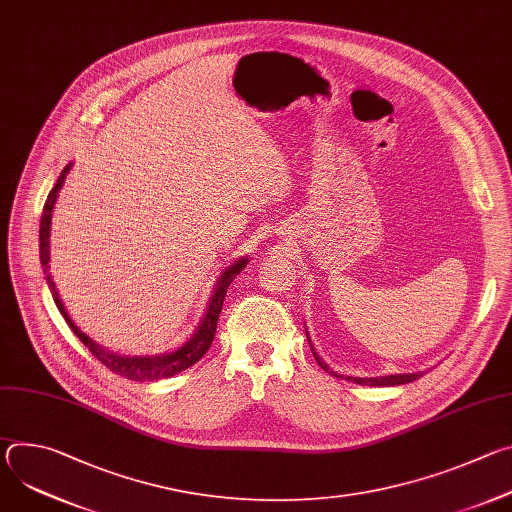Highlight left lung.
<instances>
[{"label": "left lung", "mask_w": 512, "mask_h": 512, "mask_svg": "<svg viewBox=\"0 0 512 512\" xmlns=\"http://www.w3.org/2000/svg\"><path fill=\"white\" fill-rule=\"evenodd\" d=\"M306 336H308V342H310V348H312V352H314V358L318 360V364L320 367L326 371V373H330L332 377H342V375H338L336 371H332L328 364L322 360V356L314 350V344H312V340H310V334H308V330H306ZM423 373H403V375H385V377H346L348 381H354V383H358V385H369V387H395V385H405V383H413V381H417L419 377H421Z\"/></svg>", "instance_id": "left-lung-1"}]
</instances>
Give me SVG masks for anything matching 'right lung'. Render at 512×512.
<instances>
[{"instance_id": "obj_1", "label": "right lung", "mask_w": 512, "mask_h": 512, "mask_svg": "<svg viewBox=\"0 0 512 512\" xmlns=\"http://www.w3.org/2000/svg\"><path fill=\"white\" fill-rule=\"evenodd\" d=\"M72 164H66V168L60 172L54 188L50 190L46 202H44V208H42V218H40V263H42V269H44V275H46V283H48V289L50 294L54 298V304L58 308V312L62 314V318L66 320L68 328L75 332L79 336V340L93 352V356H97L105 367L121 377H127L131 381H158V379H168V377H174L182 371H186L188 367H192L194 362H198L204 352L210 348L212 340H214V332H216V324H218V316H221V310H223V302H225V296H227V289L229 285L233 283V279L247 267L249 263V257H239L235 263H231L221 275H218L216 283H214V289H212V296L208 300V306H206V312L200 320V324L196 326L194 334L182 344L178 346L176 350H170V352H162V354H141V356H129V354H119V352H113V350H107L105 346L97 344L93 338H89L77 324L75 320H72L58 296L56 291V285H54V279L52 275L48 273L50 271V225H52V210H54V204H56V198H58V192L66 180V174L70 172Z\"/></svg>"}]
</instances>
